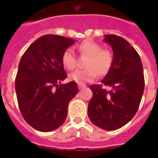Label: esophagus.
<instances>
[{
    "mask_svg": "<svg viewBox=\"0 0 158 158\" xmlns=\"http://www.w3.org/2000/svg\"><path fill=\"white\" fill-rule=\"evenodd\" d=\"M78 87H79V89H84V88H85V85H84V84H78Z\"/></svg>",
    "mask_w": 158,
    "mask_h": 158,
    "instance_id": "esophagus-1",
    "label": "esophagus"
}]
</instances>
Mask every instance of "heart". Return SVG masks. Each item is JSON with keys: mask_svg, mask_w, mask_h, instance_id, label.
<instances>
[{"mask_svg": "<svg viewBox=\"0 0 158 158\" xmlns=\"http://www.w3.org/2000/svg\"><path fill=\"white\" fill-rule=\"evenodd\" d=\"M79 50L82 55L88 56L84 69H77L69 74V79L77 84H85L92 81L98 75H104L109 71L113 62V56L110 51L104 50L99 43L93 41H84L79 45ZM61 61L67 69H73L76 64L74 51L67 48L62 54Z\"/></svg>", "mask_w": 158, "mask_h": 158, "instance_id": "b5f03b06", "label": "heart"}]
</instances>
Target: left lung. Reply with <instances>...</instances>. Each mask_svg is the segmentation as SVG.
<instances>
[{
  "instance_id": "left-lung-1",
  "label": "left lung",
  "mask_w": 158,
  "mask_h": 158,
  "mask_svg": "<svg viewBox=\"0 0 158 158\" xmlns=\"http://www.w3.org/2000/svg\"><path fill=\"white\" fill-rule=\"evenodd\" d=\"M104 37V42L112 48L113 62L101 84L90 86L93 98L88 115L98 127L115 130L137 112L144 90V75L139 56L125 38L114 34Z\"/></svg>"
}]
</instances>
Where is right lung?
I'll return each instance as SVG.
<instances>
[{
    "mask_svg": "<svg viewBox=\"0 0 158 158\" xmlns=\"http://www.w3.org/2000/svg\"><path fill=\"white\" fill-rule=\"evenodd\" d=\"M74 39L48 34L32 43L19 64L15 91L20 112L35 130L50 132L63 125L68 104L78 94L76 82L60 84L67 74L61 56Z\"/></svg>",
    "mask_w": 158,
    "mask_h": 158,
    "instance_id": "1",
    "label": "right lung"
}]
</instances>
